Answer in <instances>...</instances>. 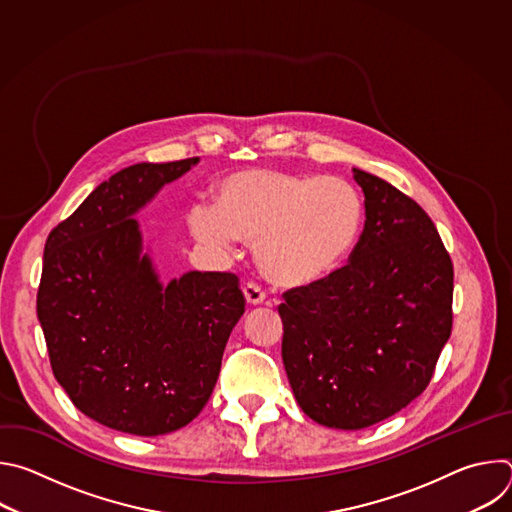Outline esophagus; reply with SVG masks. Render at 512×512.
<instances>
[{"mask_svg": "<svg viewBox=\"0 0 512 512\" xmlns=\"http://www.w3.org/2000/svg\"><path fill=\"white\" fill-rule=\"evenodd\" d=\"M243 294H245V300L249 306H259L265 302V291L257 283H247L243 287Z\"/></svg>", "mask_w": 512, "mask_h": 512, "instance_id": "34e87169", "label": "esophagus"}]
</instances>
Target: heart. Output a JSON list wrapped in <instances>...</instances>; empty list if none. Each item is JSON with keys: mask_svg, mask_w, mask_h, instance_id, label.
Here are the masks:
<instances>
[{"mask_svg": "<svg viewBox=\"0 0 512 512\" xmlns=\"http://www.w3.org/2000/svg\"><path fill=\"white\" fill-rule=\"evenodd\" d=\"M360 221L358 194L340 178L251 168L221 180L214 210L196 208L190 214V233L221 253H233L237 239L253 243L267 281L302 289L340 265Z\"/></svg>", "mask_w": 512, "mask_h": 512, "instance_id": "obj_1", "label": "heart"}]
</instances>
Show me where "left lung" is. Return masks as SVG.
<instances>
[{
  "label": "left lung",
  "instance_id": "1",
  "mask_svg": "<svg viewBox=\"0 0 512 512\" xmlns=\"http://www.w3.org/2000/svg\"><path fill=\"white\" fill-rule=\"evenodd\" d=\"M364 229L350 263L279 306L281 358L302 411L334 429L375 425L423 393L452 334L454 267L425 210L352 168Z\"/></svg>",
  "mask_w": 512,
  "mask_h": 512
}]
</instances>
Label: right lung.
<instances>
[{"label": "right lung", "mask_w": 512, "mask_h": 512, "mask_svg": "<svg viewBox=\"0 0 512 512\" xmlns=\"http://www.w3.org/2000/svg\"><path fill=\"white\" fill-rule=\"evenodd\" d=\"M198 162L113 174L46 239L36 310L52 373L77 409L123 433L188 425L245 314L233 273L188 271L162 283L133 218Z\"/></svg>", "instance_id": "add662e5"}]
</instances>
